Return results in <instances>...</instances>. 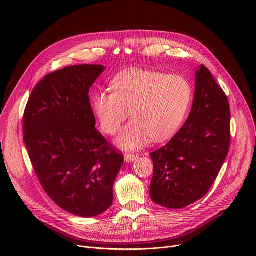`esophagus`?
Wrapping results in <instances>:
<instances>
[{
	"mask_svg": "<svg viewBox=\"0 0 256 256\" xmlns=\"http://www.w3.org/2000/svg\"><path fill=\"white\" fill-rule=\"evenodd\" d=\"M138 158V154H134V153H126L124 155V160L130 163V162H134Z\"/></svg>",
	"mask_w": 256,
	"mask_h": 256,
	"instance_id": "esophagus-1",
	"label": "esophagus"
}]
</instances>
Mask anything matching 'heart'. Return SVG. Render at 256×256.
<instances>
[{"instance_id": "b5f03b06", "label": "heart", "mask_w": 256, "mask_h": 256, "mask_svg": "<svg viewBox=\"0 0 256 256\" xmlns=\"http://www.w3.org/2000/svg\"><path fill=\"white\" fill-rule=\"evenodd\" d=\"M110 87L112 92L92 95V110L101 130L110 136L120 132L130 112L134 120L116 140L126 150L142 148L151 138L162 142L171 138L184 122L194 96L184 76L149 70L122 72Z\"/></svg>"}]
</instances>
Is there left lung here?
Listing matches in <instances>:
<instances>
[{"instance_id":"8db88e82","label":"left lung","mask_w":256,"mask_h":256,"mask_svg":"<svg viewBox=\"0 0 256 256\" xmlns=\"http://www.w3.org/2000/svg\"><path fill=\"white\" fill-rule=\"evenodd\" d=\"M230 147L228 98L204 64L196 68L192 112L179 132L150 154L154 173L150 196L164 208L179 210L206 196Z\"/></svg>"}]
</instances>
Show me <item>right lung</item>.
I'll return each mask as SVG.
<instances>
[{
    "mask_svg": "<svg viewBox=\"0 0 256 256\" xmlns=\"http://www.w3.org/2000/svg\"><path fill=\"white\" fill-rule=\"evenodd\" d=\"M104 70L80 64L52 72L33 89L24 112V142L40 184L60 208L83 218L112 204L124 164L95 128L89 90Z\"/></svg>",
    "mask_w": 256,
    "mask_h": 256,
    "instance_id": "obj_1",
    "label": "right lung"
}]
</instances>
